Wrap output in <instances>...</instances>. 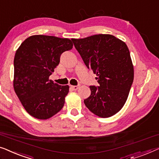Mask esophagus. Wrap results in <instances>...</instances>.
I'll use <instances>...</instances> for the list:
<instances>
[{
    "label": "esophagus",
    "instance_id": "1",
    "mask_svg": "<svg viewBox=\"0 0 159 159\" xmlns=\"http://www.w3.org/2000/svg\"><path fill=\"white\" fill-rule=\"evenodd\" d=\"M70 87L73 89V90H77V89L79 88V86H77V85H71Z\"/></svg>",
    "mask_w": 159,
    "mask_h": 159
}]
</instances>
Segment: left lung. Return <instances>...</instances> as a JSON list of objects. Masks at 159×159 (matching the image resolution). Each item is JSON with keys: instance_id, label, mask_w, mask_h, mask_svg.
Here are the masks:
<instances>
[{"instance_id": "8db88e82", "label": "left lung", "mask_w": 159, "mask_h": 159, "mask_svg": "<svg viewBox=\"0 0 159 159\" xmlns=\"http://www.w3.org/2000/svg\"><path fill=\"white\" fill-rule=\"evenodd\" d=\"M72 41L87 67L98 77L99 86H89L91 95L84 100V105L101 118L114 116L127 100L134 77L127 45L110 34Z\"/></svg>"}]
</instances>
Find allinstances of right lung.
<instances>
[{
  "label": "right lung",
  "instance_id": "1",
  "mask_svg": "<svg viewBox=\"0 0 159 159\" xmlns=\"http://www.w3.org/2000/svg\"><path fill=\"white\" fill-rule=\"evenodd\" d=\"M72 47L69 39L35 35L27 38L17 49L13 87L31 116L46 120L63 107L70 87L54 84L49 77L59 64L61 54Z\"/></svg>",
  "mask_w": 159,
  "mask_h": 159
}]
</instances>
